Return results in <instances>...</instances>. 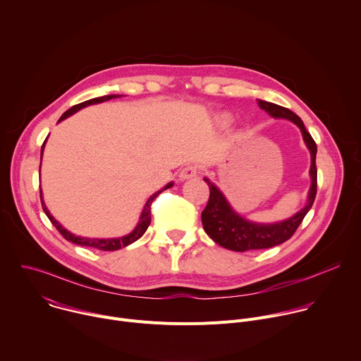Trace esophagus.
<instances>
[{
  "mask_svg": "<svg viewBox=\"0 0 361 361\" xmlns=\"http://www.w3.org/2000/svg\"><path fill=\"white\" fill-rule=\"evenodd\" d=\"M197 174H198V169L195 167V166H185V167H183L181 169V171H180V180L181 181H185V180H190V178H194V177H197Z\"/></svg>",
  "mask_w": 361,
  "mask_h": 361,
  "instance_id": "1",
  "label": "esophagus"
}]
</instances>
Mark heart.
<instances>
[{"label":"heart","instance_id":"1","mask_svg":"<svg viewBox=\"0 0 361 361\" xmlns=\"http://www.w3.org/2000/svg\"><path fill=\"white\" fill-rule=\"evenodd\" d=\"M221 123H223V124H228V123H230V117H228V116H224V117L221 118Z\"/></svg>","mask_w":361,"mask_h":361}]
</instances>
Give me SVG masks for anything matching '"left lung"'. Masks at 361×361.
<instances>
[{"instance_id": "obj_1", "label": "left lung", "mask_w": 361, "mask_h": 361, "mask_svg": "<svg viewBox=\"0 0 361 361\" xmlns=\"http://www.w3.org/2000/svg\"><path fill=\"white\" fill-rule=\"evenodd\" d=\"M262 110H264L273 118H284L294 123L302 135V140L310 151L312 166L310 178L312 185L308 190L307 202L304 207L297 212L290 219L277 223H255L250 221L241 214H238L221 192V190L212 183L207 177L204 181L210 187V198L204 212L201 213V221L204 231L207 233L217 244L233 251H247V250H262L279 245L287 241L298 228L305 214L310 212L317 194V169H316V154L317 145L301 121V118L291 110L269 102L264 99H257Z\"/></svg>"}]
</instances>
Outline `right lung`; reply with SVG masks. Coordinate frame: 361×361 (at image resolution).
Returning a JSON list of instances; mask_svg holds the SVG:
<instances>
[{
	"instance_id": "add662e5",
	"label": "right lung",
	"mask_w": 361,
	"mask_h": 361,
	"mask_svg": "<svg viewBox=\"0 0 361 361\" xmlns=\"http://www.w3.org/2000/svg\"><path fill=\"white\" fill-rule=\"evenodd\" d=\"M118 97H121V95H118V94H110V95H102V97H97V98H91V99H88V101H84V102H81V104H77V106L71 107L68 111H66V113L60 117L59 123L63 121V120H66V118H68L70 116H73L74 113L80 111V110L84 109V107H88V106H92V104H99V102H104V101H109V99H111V98H118ZM45 142H47V138H45V141H44V144H42V147H41V159H42V151H44ZM39 167H41V166H39ZM173 184H174V183L171 181V183H169L167 185H164L161 190H159V191L154 192L152 195H149V198H148L147 202L144 204V209H142V212H141V216H140V220H138L135 228H134L131 233H128V234H126V235H123V237H117V238H90V237H81V235H75V234L70 233V231L66 230L53 216H51V213H49L48 209L45 207V202H44V200H42V191H41V190H39V197H41V204H42L44 213L47 214V217L49 219V221L54 224V227L61 233V235H63L67 241H71V243L78 244V245L94 247V248H98V250H102V251H114V250H120L121 247H127L128 244L137 241V240L147 231V228H148V226H149V223H151V202L154 201V198H156L160 192H163V191L167 190V188H171Z\"/></svg>"
}]
</instances>
